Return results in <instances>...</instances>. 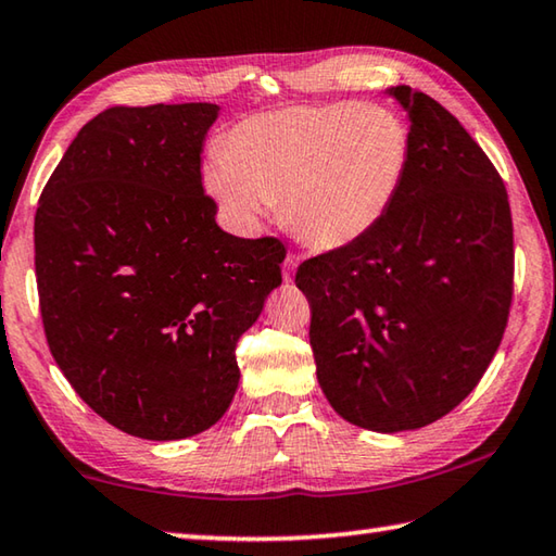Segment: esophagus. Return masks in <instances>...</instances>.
Listing matches in <instances>:
<instances>
[{"label":"esophagus","instance_id":"34e87169","mask_svg":"<svg viewBox=\"0 0 556 556\" xmlns=\"http://www.w3.org/2000/svg\"><path fill=\"white\" fill-rule=\"evenodd\" d=\"M296 265H299L296 257H294V255H287V260H285V267H281V269H285V279H287V281L291 279V275H294Z\"/></svg>","mask_w":556,"mask_h":556}]
</instances>
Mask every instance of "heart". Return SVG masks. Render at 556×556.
<instances>
[{"instance_id":"1","label":"heart","mask_w":556,"mask_h":556,"mask_svg":"<svg viewBox=\"0 0 556 556\" xmlns=\"http://www.w3.org/2000/svg\"><path fill=\"white\" fill-rule=\"evenodd\" d=\"M412 139L388 108L353 100L250 115L205 166V188L242 223L279 205L308 248L343 250L378 228L409 168Z\"/></svg>"}]
</instances>
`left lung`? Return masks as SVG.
Returning a JSON list of instances; mask_svg holds the SVG:
<instances>
[{
  "label": "left lung",
  "mask_w": 556,
  "mask_h": 556,
  "mask_svg": "<svg viewBox=\"0 0 556 556\" xmlns=\"http://www.w3.org/2000/svg\"><path fill=\"white\" fill-rule=\"evenodd\" d=\"M412 154L397 201L368 238L308 257L318 384L345 421L427 427L481 382L513 304V215L501 174L434 98L397 86Z\"/></svg>",
  "instance_id": "8db88e82"
}]
</instances>
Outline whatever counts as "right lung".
Returning <instances> with one entry per match:
<instances>
[{
	"mask_svg": "<svg viewBox=\"0 0 556 556\" xmlns=\"http://www.w3.org/2000/svg\"><path fill=\"white\" fill-rule=\"evenodd\" d=\"M218 105L110 108L65 149L34 218L46 341L125 434H201L230 407L235 348L281 285L285 244L235 238L203 193Z\"/></svg>",
	"mask_w": 556,
	"mask_h": 556,
	"instance_id": "1",
	"label": "right lung"
}]
</instances>
